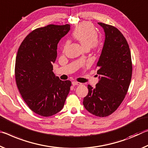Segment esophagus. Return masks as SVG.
Segmentation results:
<instances>
[{"mask_svg":"<svg viewBox=\"0 0 148 148\" xmlns=\"http://www.w3.org/2000/svg\"><path fill=\"white\" fill-rule=\"evenodd\" d=\"M72 84L73 86H76V85H81V83H79V82H77V81H73Z\"/></svg>","mask_w":148,"mask_h":148,"instance_id":"1","label":"esophagus"}]
</instances>
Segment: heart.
<instances>
[{
  "label": "heart",
  "instance_id": "1",
  "mask_svg": "<svg viewBox=\"0 0 148 148\" xmlns=\"http://www.w3.org/2000/svg\"><path fill=\"white\" fill-rule=\"evenodd\" d=\"M73 37L86 50L92 47H96L97 45L98 33L90 23H84L77 27L73 33ZM67 45L68 42L66 43L65 47Z\"/></svg>",
  "mask_w": 148,
  "mask_h": 148
}]
</instances>
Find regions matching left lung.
Here are the masks:
<instances>
[{
  "instance_id": "obj_1",
  "label": "left lung",
  "mask_w": 148,
  "mask_h": 148,
  "mask_svg": "<svg viewBox=\"0 0 148 148\" xmlns=\"http://www.w3.org/2000/svg\"><path fill=\"white\" fill-rule=\"evenodd\" d=\"M105 33L102 50L97 63L99 81L95 87L88 85L83 99L86 110L98 117H106L117 110L127 93L132 77L129 46L115 27L98 23Z\"/></svg>"
}]
</instances>
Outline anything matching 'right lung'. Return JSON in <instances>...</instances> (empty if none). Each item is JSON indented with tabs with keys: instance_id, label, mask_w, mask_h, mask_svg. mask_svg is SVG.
<instances>
[{
	"instance_id": "1",
	"label": "right lung",
	"mask_w": 148,
	"mask_h": 148,
	"mask_svg": "<svg viewBox=\"0 0 148 148\" xmlns=\"http://www.w3.org/2000/svg\"><path fill=\"white\" fill-rule=\"evenodd\" d=\"M69 30V24L36 29L23 40L17 54L18 90L29 108L43 117L61 111L69 92L71 82L62 81L52 71L58 42Z\"/></svg>"
}]
</instances>
